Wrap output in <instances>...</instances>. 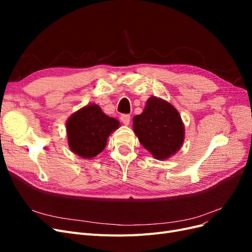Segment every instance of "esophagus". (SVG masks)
Masks as SVG:
<instances>
[{
    "label": "esophagus",
    "instance_id": "1",
    "mask_svg": "<svg viewBox=\"0 0 252 252\" xmlns=\"http://www.w3.org/2000/svg\"><path fill=\"white\" fill-rule=\"evenodd\" d=\"M121 121L122 123L127 126L130 124V116L129 114H123V116H121Z\"/></svg>",
    "mask_w": 252,
    "mask_h": 252
}]
</instances>
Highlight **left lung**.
I'll use <instances>...</instances> for the list:
<instances>
[{"label":"left lung","mask_w":252,"mask_h":252,"mask_svg":"<svg viewBox=\"0 0 252 252\" xmlns=\"http://www.w3.org/2000/svg\"><path fill=\"white\" fill-rule=\"evenodd\" d=\"M133 132L155 158L166 159L181 149L185 126L179 111L168 101L150 96L141 114L133 118Z\"/></svg>","instance_id":"obj_1"}]
</instances>
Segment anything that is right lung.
I'll list each match as a JSON object with an SVG mask.
<instances>
[{"instance_id":"obj_1","label":"right lung","mask_w":252,"mask_h":252,"mask_svg":"<svg viewBox=\"0 0 252 252\" xmlns=\"http://www.w3.org/2000/svg\"><path fill=\"white\" fill-rule=\"evenodd\" d=\"M119 127L120 122L105 114L100 106L88 104L66 122L68 146L74 155L90 159L105 149L109 135Z\"/></svg>"}]
</instances>
